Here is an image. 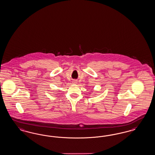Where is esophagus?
Here are the masks:
<instances>
[{
	"instance_id": "esophagus-1",
	"label": "esophagus",
	"mask_w": 155,
	"mask_h": 155,
	"mask_svg": "<svg viewBox=\"0 0 155 155\" xmlns=\"http://www.w3.org/2000/svg\"><path fill=\"white\" fill-rule=\"evenodd\" d=\"M75 82V81H74V82Z\"/></svg>"
}]
</instances>
